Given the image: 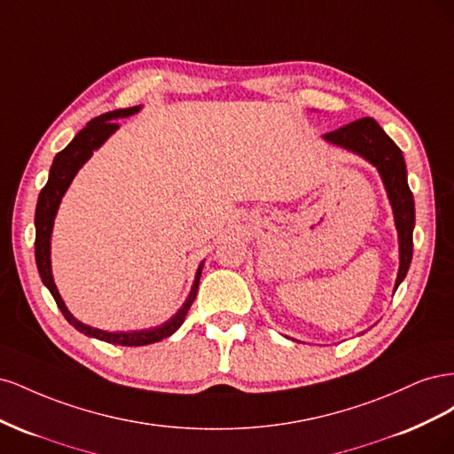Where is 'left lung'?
<instances>
[{"label":"left lung","instance_id":"obj_1","mask_svg":"<svg viewBox=\"0 0 454 454\" xmlns=\"http://www.w3.org/2000/svg\"><path fill=\"white\" fill-rule=\"evenodd\" d=\"M324 140L345 147L352 153H358L369 160L379 170L388 200L392 204L394 222L397 229V242H400V270L394 292L397 290L409 270L413 259V229H415V200L407 184V168L402 155L390 136L384 132L375 119L364 117L340 127L333 132L324 134Z\"/></svg>","mask_w":454,"mask_h":454}]
</instances>
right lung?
Here are the masks:
<instances>
[{"mask_svg":"<svg viewBox=\"0 0 454 454\" xmlns=\"http://www.w3.org/2000/svg\"><path fill=\"white\" fill-rule=\"evenodd\" d=\"M136 112H140V106L136 107H127V109H115V112H107L100 117L92 119L89 125L75 134V138L64 147L60 153H57L52 160V167L49 172V180L45 187L41 189L39 199H37V208H35V263L39 277L43 280V284L49 287L51 295L57 301V305L60 312L64 314V318L70 322L77 332L85 333L89 337H94L98 340L112 342V345H121V347H144L151 345V342H157L170 337L176 333L180 325L184 324L187 310L193 305V301L199 292V280L202 274V265H199L197 274H195V282L191 286L189 297L184 303V307L177 310L168 322H164L162 325L151 327V329H140V332H104V329H96L90 327L83 322H79L74 318V314L67 310L66 303L62 301L57 284L52 280V270H51V235H52V225H54V217H57L60 200L64 193L70 187L72 180L75 177L77 170L83 167V164L90 159L92 151L98 149L109 136H112L119 125L115 119L121 117H129L134 115Z\"/></svg>","mask_w":454,"mask_h":454,"instance_id":"add662e5","label":"right lung"}]
</instances>
